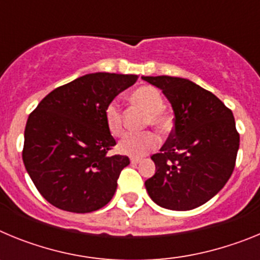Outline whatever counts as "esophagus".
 I'll list each match as a JSON object with an SVG mask.
<instances>
[{
	"label": "esophagus",
	"instance_id": "esophagus-1",
	"mask_svg": "<svg viewBox=\"0 0 260 260\" xmlns=\"http://www.w3.org/2000/svg\"><path fill=\"white\" fill-rule=\"evenodd\" d=\"M130 162H132L133 165H137V164H139V162H141V160H139V158L133 157V158H130Z\"/></svg>",
	"mask_w": 260,
	"mask_h": 260
}]
</instances>
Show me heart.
I'll return each instance as SVG.
<instances>
[{
  "mask_svg": "<svg viewBox=\"0 0 260 260\" xmlns=\"http://www.w3.org/2000/svg\"><path fill=\"white\" fill-rule=\"evenodd\" d=\"M130 102L147 112L146 125H151L165 133L171 127V117L164 110V99L161 92L152 86H142L134 89L130 96ZM104 118L108 130L114 137H121L125 133L122 110L116 102H110L105 107ZM158 144V137L152 132L127 134L117 146L119 153L133 157H141L147 152L155 150Z\"/></svg>",
  "mask_w": 260,
  "mask_h": 260,
  "instance_id": "obj_1",
  "label": "heart"
}]
</instances>
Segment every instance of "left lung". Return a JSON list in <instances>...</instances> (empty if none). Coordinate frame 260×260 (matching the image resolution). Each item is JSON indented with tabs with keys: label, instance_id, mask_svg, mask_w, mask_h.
Listing matches in <instances>:
<instances>
[{
	"label": "left lung",
	"instance_id": "1",
	"mask_svg": "<svg viewBox=\"0 0 260 260\" xmlns=\"http://www.w3.org/2000/svg\"><path fill=\"white\" fill-rule=\"evenodd\" d=\"M162 91L174 112V127L151 156L156 173L146 181L160 207L189 211L213 198L233 173L240 134L232 110L212 92L189 79L142 77Z\"/></svg>",
	"mask_w": 260,
	"mask_h": 260
}]
</instances>
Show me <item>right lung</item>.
Instances as JSON below:
<instances>
[{"instance_id": "1", "label": "right lung", "mask_w": 260, "mask_h": 260, "mask_svg": "<svg viewBox=\"0 0 260 260\" xmlns=\"http://www.w3.org/2000/svg\"><path fill=\"white\" fill-rule=\"evenodd\" d=\"M137 75L93 73L53 89L29 114L23 162L43 197L59 210L98 211L113 198L127 156H109L116 141L105 107Z\"/></svg>"}]
</instances>
